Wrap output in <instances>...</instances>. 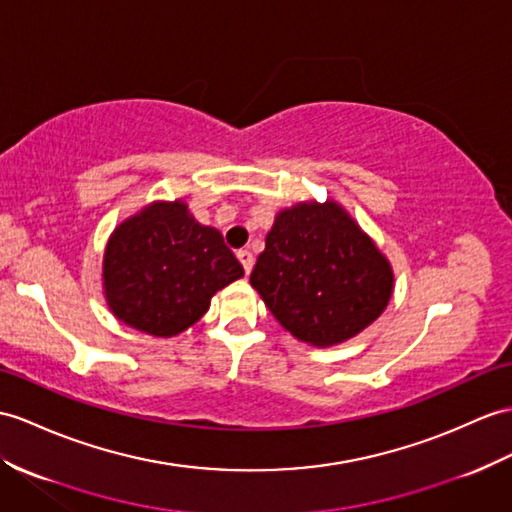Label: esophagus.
<instances>
[{"label":"esophagus","mask_w":512,"mask_h":512,"mask_svg":"<svg viewBox=\"0 0 512 512\" xmlns=\"http://www.w3.org/2000/svg\"><path fill=\"white\" fill-rule=\"evenodd\" d=\"M236 258L241 260V265H243L245 273L252 271V267H254V256H252V252H249V249H239V252H236Z\"/></svg>","instance_id":"obj_1"}]
</instances>
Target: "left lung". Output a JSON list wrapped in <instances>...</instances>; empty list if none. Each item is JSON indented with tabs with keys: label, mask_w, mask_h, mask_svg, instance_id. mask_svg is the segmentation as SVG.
<instances>
[{
	"label": "left lung",
	"mask_w": 512,
	"mask_h": 512,
	"mask_svg": "<svg viewBox=\"0 0 512 512\" xmlns=\"http://www.w3.org/2000/svg\"><path fill=\"white\" fill-rule=\"evenodd\" d=\"M249 282L284 330L317 347L363 332L393 295L389 260L332 199L278 213Z\"/></svg>",
	"instance_id": "8db88e82"
}]
</instances>
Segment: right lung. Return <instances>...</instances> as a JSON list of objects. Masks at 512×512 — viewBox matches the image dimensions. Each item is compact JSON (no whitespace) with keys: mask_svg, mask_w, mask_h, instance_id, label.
Returning a JSON list of instances; mask_svg holds the SVG:
<instances>
[{"mask_svg":"<svg viewBox=\"0 0 512 512\" xmlns=\"http://www.w3.org/2000/svg\"><path fill=\"white\" fill-rule=\"evenodd\" d=\"M239 278L243 267L221 232L195 221L180 199L154 202L123 221L104 254L112 315L152 336L191 328L210 297Z\"/></svg>","mask_w":512,"mask_h":512,"instance_id":"right-lung-1","label":"right lung"}]
</instances>
